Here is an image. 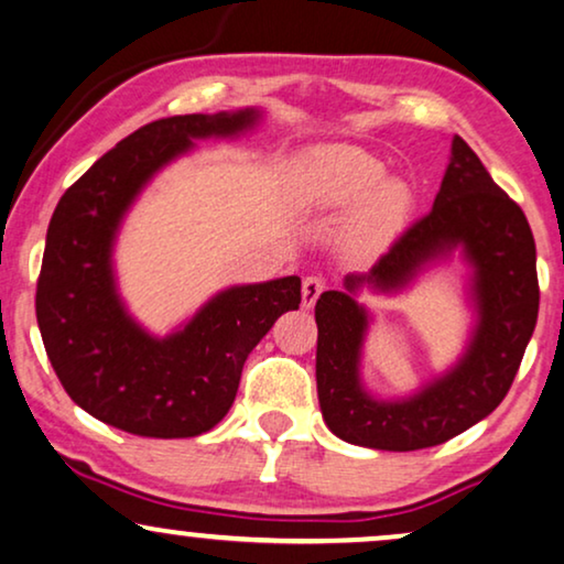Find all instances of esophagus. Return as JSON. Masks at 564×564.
I'll list each match as a JSON object with an SVG mask.
<instances>
[{
    "label": "esophagus",
    "instance_id": "1",
    "mask_svg": "<svg viewBox=\"0 0 564 564\" xmlns=\"http://www.w3.org/2000/svg\"><path fill=\"white\" fill-rule=\"evenodd\" d=\"M323 290H326V282H323L321 276H305V280H303V305L313 307L315 300L321 297Z\"/></svg>",
    "mask_w": 564,
    "mask_h": 564
}]
</instances>
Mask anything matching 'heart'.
<instances>
[{"mask_svg":"<svg viewBox=\"0 0 564 564\" xmlns=\"http://www.w3.org/2000/svg\"><path fill=\"white\" fill-rule=\"evenodd\" d=\"M384 178V164L357 145H321L300 159L290 180V199L300 213H357L346 223L344 246L354 257H377L405 226L411 189Z\"/></svg>","mask_w":564,"mask_h":564,"instance_id":"b5f03b06","label":"heart"}]
</instances>
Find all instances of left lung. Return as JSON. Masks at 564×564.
<instances>
[{"label": "left lung", "mask_w": 564, "mask_h": 564, "mask_svg": "<svg viewBox=\"0 0 564 564\" xmlns=\"http://www.w3.org/2000/svg\"><path fill=\"white\" fill-rule=\"evenodd\" d=\"M457 245L476 269L478 326L466 357L411 399L375 401L358 380L368 316L352 295L367 283L381 291L404 286L429 260ZM536 313V246L527 215L454 135L434 207L405 228L367 274H346L344 290L323 292L315 303L323 421L338 438L369 449L413 452L449 442L496 411L511 390Z\"/></svg>", "instance_id": "1"}]
</instances>
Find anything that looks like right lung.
<instances>
[{
	"label": "right lung",
	"instance_id": "add662e5",
	"mask_svg": "<svg viewBox=\"0 0 564 564\" xmlns=\"http://www.w3.org/2000/svg\"><path fill=\"white\" fill-rule=\"evenodd\" d=\"M257 120L259 110L153 120L95 161L53 210L37 328L68 398L107 426L151 438L210 431L234 405L253 346L297 311L300 276H282L220 292L182 330L153 338L115 290L112 241L143 184L195 138L238 135Z\"/></svg>",
	"mask_w": 564,
	"mask_h": 564
}]
</instances>
